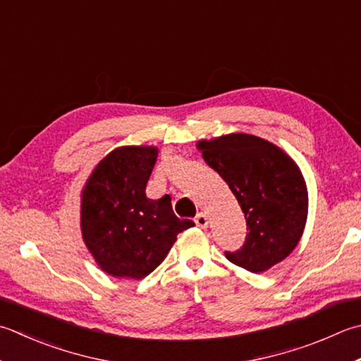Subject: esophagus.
I'll list each match as a JSON object with an SVG mask.
<instances>
[{
	"instance_id": "esophagus-1",
	"label": "esophagus",
	"mask_w": 361,
	"mask_h": 361,
	"mask_svg": "<svg viewBox=\"0 0 361 361\" xmlns=\"http://www.w3.org/2000/svg\"><path fill=\"white\" fill-rule=\"evenodd\" d=\"M195 224H197V227L207 228L208 227V216L204 213H199L195 216Z\"/></svg>"
}]
</instances>
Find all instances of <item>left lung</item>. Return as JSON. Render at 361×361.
<instances>
[{"label":"left lung","mask_w":361,"mask_h":361,"mask_svg":"<svg viewBox=\"0 0 361 361\" xmlns=\"http://www.w3.org/2000/svg\"><path fill=\"white\" fill-rule=\"evenodd\" d=\"M199 148L236 195L247 222L244 244L225 257L253 274L283 261L300 241L308 209L295 162L274 144L243 133L202 140Z\"/></svg>","instance_id":"left-lung-1"}]
</instances>
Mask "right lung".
I'll list each match as a JSON object with an SVG mask.
<instances>
[{"mask_svg":"<svg viewBox=\"0 0 361 361\" xmlns=\"http://www.w3.org/2000/svg\"><path fill=\"white\" fill-rule=\"evenodd\" d=\"M158 150L122 147L111 152L87 180L81 200V228L87 249L104 272L144 279L161 264L176 235L194 227L175 216L167 194H145Z\"/></svg>","mask_w":361,"mask_h":361,"instance_id":"1","label":"right lung"}]
</instances>
